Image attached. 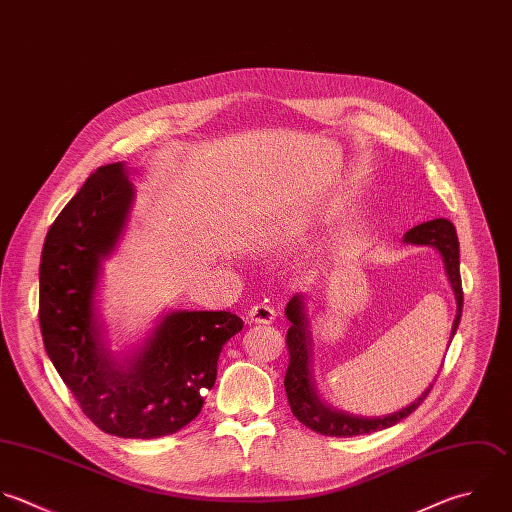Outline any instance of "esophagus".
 I'll return each mask as SVG.
<instances>
[{"label": "esophagus", "instance_id": "obj_1", "mask_svg": "<svg viewBox=\"0 0 512 512\" xmlns=\"http://www.w3.org/2000/svg\"><path fill=\"white\" fill-rule=\"evenodd\" d=\"M247 317L251 323H271L275 321V309L269 307L267 303H257L249 309Z\"/></svg>", "mask_w": 512, "mask_h": 512}]
</instances>
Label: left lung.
Masks as SVG:
<instances>
[{
	"mask_svg": "<svg viewBox=\"0 0 512 512\" xmlns=\"http://www.w3.org/2000/svg\"><path fill=\"white\" fill-rule=\"evenodd\" d=\"M405 243H415V245H431L439 249L447 277L451 281V287L455 291L457 299V317L453 323V337L459 329L461 323V313H463V283H461V257H459V239L455 225L449 219H433L427 223H421L405 233ZM287 319L291 321V327L287 331V349H289V367L285 373V391L287 399L291 405L293 415L311 431L325 435V437H357V435H367L375 431L389 429L409 417L413 411L419 409V405L427 399L431 393L433 385L409 407L403 411H397L393 415L385 417H355L345 411L331 409L325 405L315 387L313 379V367H311V357H313V339L305 315V305L303 297L295 295L285 309Z\"/></svg>",
	"mask_w": 512,
	"mask_h": 512,
	"instance_id": "8db88e82",
	"label": "left lung"
}]
</instances>
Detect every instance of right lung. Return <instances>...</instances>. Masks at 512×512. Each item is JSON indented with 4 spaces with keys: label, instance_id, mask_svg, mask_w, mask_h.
I'll use <instances>...</instances> for the list:
<instances>
[{
    "label": "right lung",
    "instance_id": "right-lung-1",
    "mask_svg": "<svg viewBox=\"0 0 512 512\" xmlns=\"http://www.w3.org/2000/svg\"><path fill=\"white\" fill-rule=\"evenodd\" d=\"M133 185L123 163L97 167L51 223L39 263L45 351L83 415L123 439H157L191 423L215 385L223 345L243 329L229 311L165 315L143 351L117 365L93 313L99 265L127 219Z\"/></svg>",
    "mask_w": 512,
    "mask_h": 512
}]
</instances>
